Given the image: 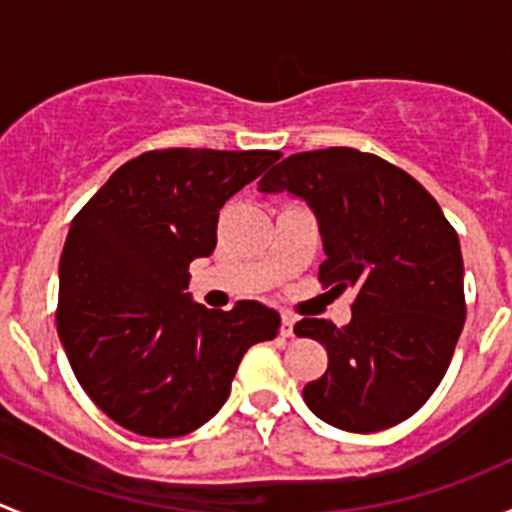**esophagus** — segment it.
I'll list each match as a JSON object with an SVG mask.
<instances>
[{
  "label": "esophagus",
  "instance_id": "1",
  "mask_svg": "<svg viewBox=\"0 0 512 512\" xmlns=\"http://www.w3.org/2000/svg\"><path fill=\"white\" fill-rule=\"evenodd\" d=\"M280 337H285V339H292L294 337V317H289V314H282Z\"/></svg>",
  "mask_w": 512,
  "mask_h": 512
}]
</instances>
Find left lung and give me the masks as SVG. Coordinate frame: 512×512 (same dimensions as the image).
I'll return each instance as SVG.
<instances>
[{"instance_id": "obj_1", "label": "left lung", "mask_w": 512, "mask_h": 512, "mask_svg": "<svg viewBox=\"0 0 512 512\" xmlns=\"http://www.w3.org/2000/svg\"><path fill=\"white\" fill-rule=\"evenodd\" d=\"M257 190L307 200L327 252L319 282L356 289L347 327L294 324L329 356L302 389L304 404L352 433L414 416L441 384L466 322L461 242L441 205L406 170L356 148L294 153Z\"/></svg>"}]
</instances>
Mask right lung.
Segmentation results:
<instances>
[{
  "label": "right lung",
  "mask_w": 512,
  "mask_h": 512,
  "mask_svg": "<svg viewBox=\"0 0 512 512\" xmlns=\"http://www.w3.org/2000/svg\"><path fill=\"white\" fill-rule=\"evenodd\" d=\"M280 151L160 148L123 163L76 213L59 262L56 329L81 389L118 426L175 438L225 404L242 356L280 314L230 312L188 294V267L218 245L220 208Z\"/></svg>",
  "instance_id": "obj_1"
}]
</instances>
